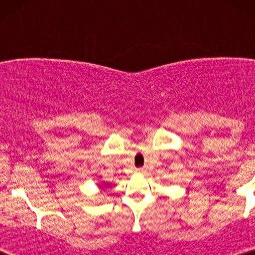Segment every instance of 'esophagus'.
Here are the masks:
<instances>
[{"instance_id": "obj_1", "label": "esophagus", "mask_w": 255, "mask_h": 255, "mask_svg": "<svg viewBox=\"0 0 255 255\" xmlns=\"http://www.w3.org/2000/svg\"><path fill=\"white\" fill-rule=\"evenodd\" d=\"M135 172H137V173H140V174H142V173H145V172H146V169L144 168V167H139V168H137V169H135Z\"/></svg>"}]
</instances>
